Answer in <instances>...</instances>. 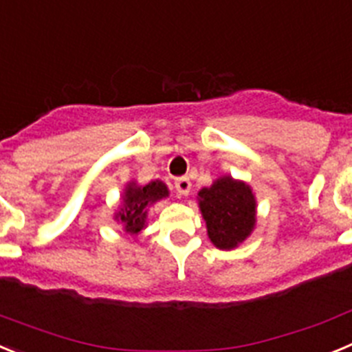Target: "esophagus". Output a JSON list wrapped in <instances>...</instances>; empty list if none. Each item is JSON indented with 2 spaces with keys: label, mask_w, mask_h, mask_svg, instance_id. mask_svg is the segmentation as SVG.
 Here are the masks:
<instances>
[{
  "label": "esophagus",
  "mask_w": 352,
  "mask_h": 352,
  "mask_svg": "<svg viewBox=\"0 0 352 352\" xmlns=\"http://www.w3.org/2000/svg\"><path fill=\"white\" fill-rule=\"evenodd\" d=\"M175 191L182 196L189 195V191H191V182H189L188 177H180V179H175Z\"/></svg>",
  "instance_id": "esophagus-1"
}]
</instances>
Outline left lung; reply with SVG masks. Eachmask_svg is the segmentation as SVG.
Returning a JSON list of instances; mask_svg holds the SVG:
<instances>
[{"label":"left lung","mask_w":352,"mask_h":352,"mask_svg":"<svg viewBox=\"0 0 352 352\" xmlns=\"http://www.w3.org/2000/svg\"><path fill=\"white\" fill-rule=\"evenodd\" d=\"M198 205L210 242L230 251L251 235L256 224V198L252 189L233 177H219L210 188L198 192Z\"/></svg>","instance_id":"obj_1"}]
</instances>
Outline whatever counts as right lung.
Segmentation results:
<instances>
[{"label": "right lung", "mask_w": 352, "mask_h": 352, "mask_svg": "<svg viewBox=\"0 0 352 352\" xmlns=\"http://www.w3.org/2000/svg\"><path fill=\"white\" fill-rule=\"evenodd\" d=\"M166 196H168V188L161 180H153L145 186L129 182L122 192V205L116 214V219L124 224L126 233L138 235L145 228L147 208Z\"/></svg>", "instance_id": "obj_1"}]
</instances>
